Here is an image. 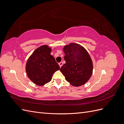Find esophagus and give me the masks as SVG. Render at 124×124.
Wrapping results in <instances>:
<instances>
[{
	"instance_id": "obj_1",
	"label": "esophagus",
	"mask_w": 124,
	"mask_h": 124,
	"mask_svg": "<svg viewBox=\"0 0 124 124\" xmlns=\"http://www.w3.org/2000/svg\"><path fill=\"white\" fill-rule=\"evenodd\" d=\"M62 65H63V63H62V62H59V67H61H61H62Z\"/></svg>"
}]
</instances>
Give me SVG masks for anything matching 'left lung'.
Segmentation results:
<instances>
[{
	"label": "left lung",
	"instance_id": "obj_1",
	"mask_svg": "<svg viewBox=\"0 0 124 124\" xmlns=\"http://www.w3.org/2000/svg\"><path fill=\"white\" fill-rule=\"evenodd\" d=\"M66 63L60 71L67 82L73 86L85 84L91 78L93 70L92 58L88 52L80 44L70 43L63 48Z\"/></svg>",
	"mask_w": 124,
	"mask_h": 124
}]
</instances>
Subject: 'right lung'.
Masks as SVG:
<instances>
[{
    "instance_id": "1",
    "label": "right lung",
    "mask_w": 124,
    "mask_h": 124,
    "mask_svg": "<svg viewBox=\"0 0 124 124\" xmlns=\"http://www.w3.org/2000/svg\"><path fill=\"white\" fill-rule=\"evenodd\" d=\"M52 48L43 45L33 51L26 64V71L29 78L39 86H43L52 80L55 72L60 67L51 55Z\"/></svg>"
}]
</instances>
